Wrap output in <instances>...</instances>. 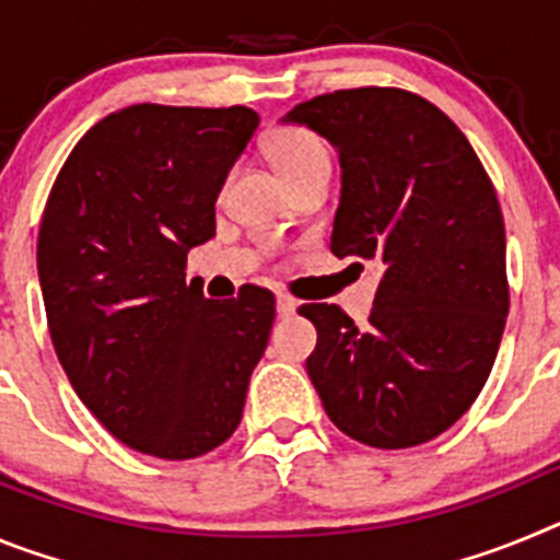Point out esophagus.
I'll return each mask as SVG.
<instances>
[{
  "mask_svg": "<svg viewBox=\"0 0 560 560\" xmlns=\"http://www.w3.org/2000/svg\"><path fill=\"white\" fill-rule=\"evenodd\" d=\"M294 311H296V300H294V296L277 294V314L289 316V314H294Z\"/></svg>",
  "mask_w": 560,
  "mask_h": 560,
  "instance_id": "obj_1",
  "label": "esophagus"
}]
</instances>
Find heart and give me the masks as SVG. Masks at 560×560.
Wrapping results in <instances>:
<instances>
[{"mask_svg": "<svg viewBox=\"0 0 560 560\" xmlns=\"http://www.w3.org/2000/svg\"><path fill=\"white\" fill-rule=\"evenodd\" d=\"M266 156L280 171L289 187L294 190L300 182L328 173L330 176V151L328 142L308 126L300 122H283L269 131L264 142Z\"/></svg>", "mask_w": 560, "mask_h": 560, "instance_id": "heart-1", "label": "heart"}]
</instances>
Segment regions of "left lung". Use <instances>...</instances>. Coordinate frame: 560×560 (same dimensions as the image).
<instances>
[{
    "label": "left lung",
    "mask_w": 560,
    "mask_h": 560,
    "mask_svg": "<svg viewBox=\"0 0 560 560\" xmlns=\"http://www.w3.org/2000/svg\"><path fill=\"white\" fill-rule=\"evenodd\" d=\"M285 120L339 151L330 252L384 269L364 328L339 305L300 308L316 328L311 381L336 429L364 446L429 443L482 393L511 308L491 176L446 114L407 89H339Z\"/></svg>",
    "instance_id": "left-lung-1"
}]
</instances>
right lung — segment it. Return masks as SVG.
Returning <instances> with one entry per match:
<instances>
[{"label":"right lung","instance_id":"1","mask_svg":"<svg viewBox=\"0 0 560 560\" xmlns=\"http://www.w3.org/2000/svg\"><path fill=\"white\" fill-rule=\"evenodd\" d=\"M255 128L246 106L120 108L78 140L44 207L38 280L58 361L89 412L151 457L221 446L269 345V289L207 300L185 280Z\"/></svg>","mask_w":560,"mask_h":560}]
</instances>
